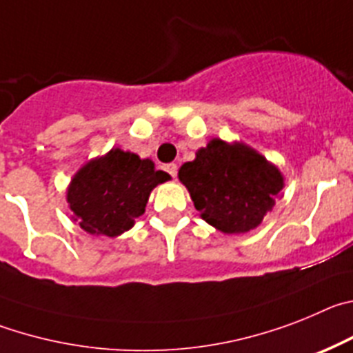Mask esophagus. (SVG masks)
I'll use <instances>...</instances> for the list:
<instances>
[{"mask_svg": "<svg viewBox=\"0 0 353 353\" xmlns=\"http://www.w3.org/2000/svg\"><path fill=\"white\" fill-rule=\"evenodd\" d=\"M163 170H165V172H167V174H169V176H172V177L177 176V165H176V163L165 165Z\"/></svg>", "mask_w": 353, "mask_h": 353, "instance_id": "obj_1", "label": "esophagus"}]
</instances>
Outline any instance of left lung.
<instances>
[{
  "instance_id": "obj_1",
  "label": "left lung",
  "mask_w": 353,
  "mask_h": 353,
  "mask_svg": "<svg viewBox=\"0 0 353 353\" xmlns=\"http://www.w3.org/2000/svg\"><path fill=\"white\" fill-rule=\"evenodd\" d=\"M195 209L225 234H244L262 223L283 188V176L244 144L212 139L179 169Z\"/></svg>"
}]
</instances>
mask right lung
Listing matches in <instances>:
<instances>
[{"mask_svg": "<svg viewBox=\"0 0 353 353\" xmlns=\"http://www.w3.org/2000/svg\"><path fill=\"white\" fill-rule=\"evenodd\" d=\"M167 179L169 174L154 169L151 160L112 149L75 174L66 200L85 232L116 237L133 227L151 190Z\"/></svg>", "mask_w": 353, "mask_h": 353, "instance_id": "1", "label": "right lung"}]
</instances>
